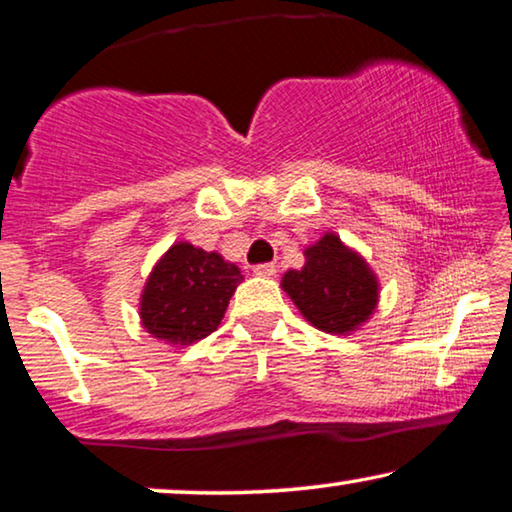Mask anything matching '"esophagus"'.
<instances>
[{
    "mask_svg": "<svg viewBox=\"0 0 512 512\" xmlns=\"http://www.w3.org/2000/svg\"><path fill=\"white\" fill-rule=\"evenodd\" d=\"M254 274L256 277H274V274H277V265L274 263H261V265H256L254 268Z\"/></svg>",
    "mask_w": 512,
    "mask_h": 512,
    "instance_id": "obj_1",
    "label": "esophagus"
}]
</instances>
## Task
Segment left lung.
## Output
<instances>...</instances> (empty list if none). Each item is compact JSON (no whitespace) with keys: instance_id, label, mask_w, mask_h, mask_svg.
I'll return each mask as SVG.
<instances>
[{"instance_id":"obj_1","label":"left lung","mask_w":512,"mask_h":512,"mask_svg":"<svg viewBox=\"0 0 512 512\" xmlns=\"http://www.w3.org/2000/svg\"><path fill=\"white\" fill-rule=\"evenodd\" d=\"M281 288L314 328L351 335L372 318L379 305V279L358 251L335 233L305 249L302 270H288Z\"/></svg>"}]
</instances>
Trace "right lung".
Listing matches in <instances>:
<instances>
[{"label": "right lung", "instance_id": "1", "mask_svg": "<svg viewBox=\"0 0 512 512\" xmlns=\"http://www.w3.org/2000/svg\"><path fill=\"white\" fill-rule=\"evenodd\" d=\"M235 263L217 251L175 242L154 265L140 293V325L170 346H189L219 328L242 281Z\"/></svg>", "mask_w": 512, "mask_h": 512}]
</instances>
